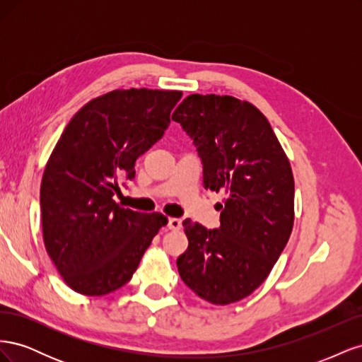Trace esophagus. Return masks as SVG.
Masks as SVG:
<instances>
[{"label": "esophagus", "mask_w": 362, "mask_h": 362, "mask_svg": "<svg viewBox=\"0 0 362 362\" xmlns=\"http://www.w3.org/2000/svg\"><path fill=\"white\" fill-rule=\"evenodd\" d=\"M168 228L172 229V231H178V229L182 228V221L178 217H170L168 222Z\"/></svg>", "instance_id": "1"}]
</instances>
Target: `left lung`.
Here are the masks:
<instances>
[{"instance_id": "8db88e82", "label": "left lung", "mask_w": 362, "mask_h": 362, "mask_svg": "<svg viewBox=\"0 0 362 362\" xmlns=\"http://www.w3.org/2000/svg\"><path fill=\"white\" fill-rule=\"evenodd\" d=\"M172 120L181 124L204 163L205 189L223 190L221 226L182 222L189 247L181 279L204 300L229 305L269 276L294 223V178L266 116L229 95H189Z\"/></svg>"}]
</instances>
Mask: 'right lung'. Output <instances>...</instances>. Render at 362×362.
<instances>
[{
	"instance_id": "add662e5",
	"label": "right lung",
	"mask_w": 362,
	"mask_h": 362,
	"mask_svg": "<svg viewBox=\"0 0 362 362\" xmlns=\"http://www.w3.org/2000/svg\"><path fill=\"white\" fill-rule=\"evenodd\" d=\"M180 90L116 89L74 115L52 149L40 184L47 254L63 281L86 296L112 293L133 278L160 228L161 213L120 206V178L170 124Z\"/></svg>"
}]
</instances>
